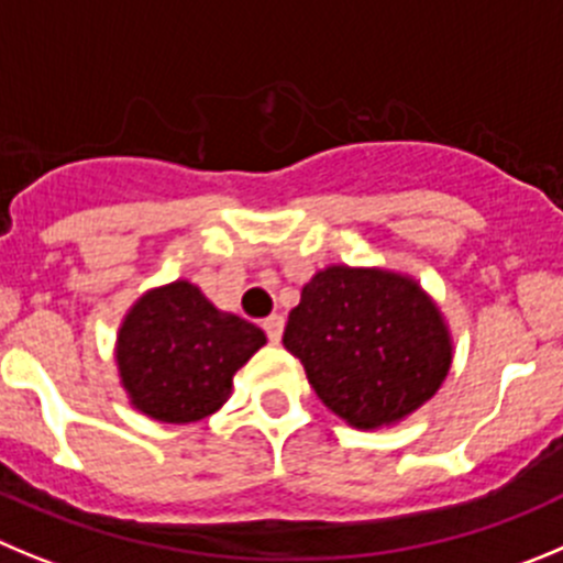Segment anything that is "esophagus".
Wrapping results in <instances>:
<instances>
[{"mask_svg": "<svg viewBox=\"0 0 563 563\" xmlns=\"http://www.w3.org/2000/svg\"><path fill=\"white\" fill-rule=\"evenodd\" d=\"M283 317H269V319H264V330H266V335H269V341L272 344H277V341H280V335H283Z\"/></svg>", "mask_w": 563, "mask_h": 563, "instance_id": "1", "label": "esophagus"}]
</instances>
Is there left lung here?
I'll return each instance as SVG.
<instances>
[{
  "label": "left lung",
  "mask_w": 563,
  "mask_h": 563,
  "mask_svg": "<svg viewBox=\"0 0 563 563\" xmlns=\"http://www.w3.org/2000/svg\"><path fill=\"white\" fill-rule=\"evenodd\" d=\"M283 344L319 400L358 430L402 422L439 391L453 339L413 277L328 266L302 288Z\"/></svg>",
  "instance_id": "8db88e82"
}]
</instances>
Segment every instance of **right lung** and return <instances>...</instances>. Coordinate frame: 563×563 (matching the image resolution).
Listing matches in <instances>:
<instances>
[{
	"mask_svg": "<svg viewBox=\"0 0 563 563\" xmlns=\"http://www.w3.org/2000/svg\"><path fill=\"white\" fill-rule=\"evenodd\" d=\"M264 344V330L219 311L194 283L175 280L130 308L115 339V364L135 411L188 424L228 402L233 375Z\"/></svg>",
	"mask_w": 563,
	"mask_h": 563,
	"instance_id": "1",
	"label": "right lung"
}]
</instances>
